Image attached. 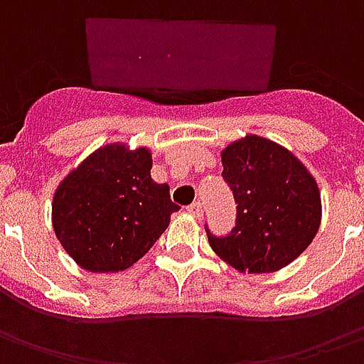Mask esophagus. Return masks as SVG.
<instances>
[{"label":"esophagus","instance_id":"34e87169","mask_svg":"<svg viewBox=\"0 0 364 364\" xmlns=\"http://www.w3.org/2000/svg\"><path fill=\"white\" fill-rule=\"evenodd\" d=\"M188 213L196 217V219H200L201 213H203V209H201V201H193L192 205H188Z\"/></svg>","mask_w":364,"mask_h":364}]
</instances>
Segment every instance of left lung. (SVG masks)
<instances>
[{
  "instance_id": "8db88e82",
  "label": "left lung",
  "mask_w": 364,
  "mask_h": 364,
  "mask_svg": "<svg viewBox=\"0 0 364 364\" xmlns=\"http://www.w3.org/2000/svg\"><path fill=\"white\" fill-rule=\"evenodd\" d=\"M221 161L237 223L225 237H215L205 225L209 246L238 272L272 273L289 266L320 227L316 180L291 151L258 135L230 143Z\"/></svg>"
}]
</instances>
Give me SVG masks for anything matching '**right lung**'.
I'll return each mask as SVG.
<instances>
[{
    "label": "right lung",
    "instance_id": "add662e5",
    "mask_svg": "<svg viewBox=\"0 0 364 364\" xmlns=\"http://www.w3.org/2000/svg\"><path fill=\"white\" fill-rule=\"evenodd\" d=\"M149 149L112 143L87 156L58 186L52 221L58 240L83 269L122 272L143 258L178 205L151 178Z\"/></svg>",
    "mask_w": 364,
    "mask_h": 364
}]
</instances>
